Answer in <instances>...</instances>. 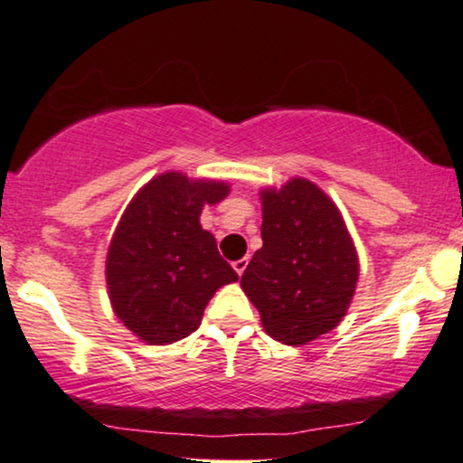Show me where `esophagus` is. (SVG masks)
Returning a JSON list of instances; mask_svg holds the SVG:
<instances>
[{
    "label": "esophagus",
    "instance_id": "1",
    "mask_svg": "<svg viewBox=\"0 0 463 463\" xmlns=\"http://www.w3.org/2000/svg\"><path fill=\"white\" fill-rule=\"evenodd\" d=\"M232 267H235L237 274L241 276L243 271H246V267H248V256H246V259H239V260H235V263H232Z\"/></svg>",
    "mask_w": 463,
    "mask_h": 463
}]
</instances>
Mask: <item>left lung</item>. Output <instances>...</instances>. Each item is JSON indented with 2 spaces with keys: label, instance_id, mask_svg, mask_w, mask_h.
<instances>
[{
  "label": "left lung",
  "instance_id": "left-lung-1",
  "mask_svg": "<svg viewBox=\"0 0 463 463\" xmlns=\"http://www.w3.org/2000/svg\"><path fill=\"white\" fill-rule=\"evenodd\" d=\"M263 248L241 288L274 341L306 345L341 323L358 282V254L336 204L306 178L263 189Z\"/></svg>",
  "mask_w": 463,
  "mask_h": 463
}]
</instances>
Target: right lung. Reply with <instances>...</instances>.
Wrapping results in <instances>:
<instances>
[{
    "label": "right lung",
    "mask_w": 463,
    "mask_h": 463,
    "mask_svg": "<svg viewBox=\"0 0 463 463\" xmlns=\"http://www.w3.org/2000/svg\"><path fill=\"white\" fill-rule=\"evenodd\" d=\"M222 181L164 172L122 213L111 237L105 278L111 308L137 338L170 345L198 330L220 287L239 280L200 226L204 204L224 200Z\"/></svg>",
    "instance_id": "add662e5"
}]
</instances>
